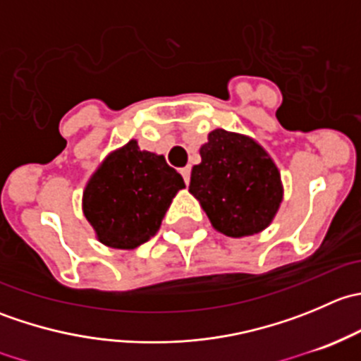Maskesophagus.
<instances>
[{
  "label": "esophagus",
  "instance_id": "obj_1",
  "mask_svg": "<svg viewBox=\"0 0 361 361\" xmlns=\"http://www.w3.org/2000/svg\"><path fill=\"white\" fill-rule=\"evenodd\" d=\"M190 166H187V167H181L180 169V173H181V176H183V180H185V183H190Z\"/></svg>",
  "mask_w": 361,
  "mask_h": 361
}]
</instances>
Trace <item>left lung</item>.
Here are the masks:
<instances>
[{"mask_svg":"<svg viewBox=\"0 0 361 361\" xmlns=\"http://www.w3.org/2000/svg\"><path fill=\"white\" fill-rule=\"evenodd\" d=\"M194 166L190 194L211 225L228 238L264 231L283 199L281 174L267 152L248 136L214 129Z\"/></svg>","mask_w":361,"mask_h":361,"instance_id":"obj_1","label":"left lung"}]
</instances>
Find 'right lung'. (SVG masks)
I'll return each instance as SVG.
<instances>
[{
	"mask_svg": "<svg viewBox=\"0 0 361 361\" xmlns=\"http://www.w3.org/2000/svg\"><path fill=\"white\" fill-rule=\"evenodd\" d=\"M185 181L164 155L141 152L136 141L113 152L83 192V214L110 248L133 250L159 231Z\"/></svg>",
	"mask_w": 361,
	"mask_h": 361,
	"instance_id": "add662e5",
	"label": "right lung"
}]
</instances>
